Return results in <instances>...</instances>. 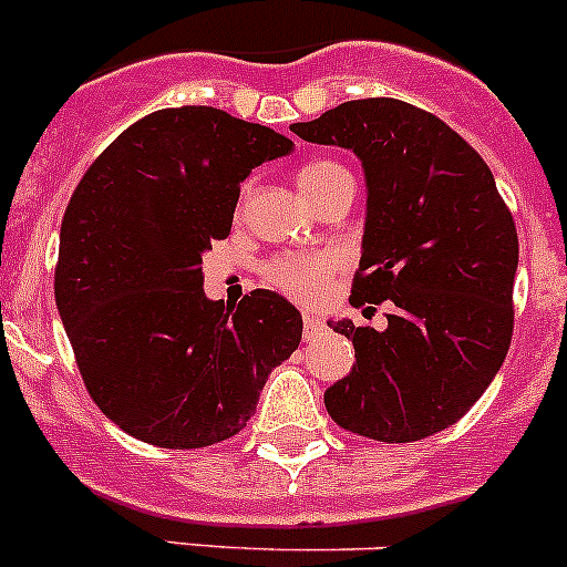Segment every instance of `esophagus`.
I'll return each instance as SVG.
<instances>
[{"label":"esophagus","mask_w":567,"mask_h":567,"mask_svg":"<svg viewBox=\"0 0 567 567\" xmlns=\"http://www.w3.org/2000/svg\"><path fill=\"white\" fill-rule=\"evenodd\" d=\"M302 330H306V341H313L317 336H322V317H319V313H302Z\"/></svg>","instance_id":"obj_1"}]
</instances>
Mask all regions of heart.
I'll use <instances>...</instances> for the list:
<instances>
[{
    "mask_svg": "<svg viewBox=\"0 0 567 567\" xmlns=\"http://www.w3.org/2000/svg\"><path fill=\"white\" fill-rule=\"evenodd\" d=\"M343 177H352V174L338 161H311L297 172V185L306 198H313ZM336 267L338 259L332 254H284L265 267V276L284 295L311 302L324 295L327 281H330Z\"/></svg>",
    "mask_w": 567,
    "mask_h": 567,
    "instance_id": "heart-1",
    "label": "heart"
}]
</instances>
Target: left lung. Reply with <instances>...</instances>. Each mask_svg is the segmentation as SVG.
I'll list each match as a JSON object with an SVG mask.
<instances>
[{
  "instance_id": "8db88e82",
  "label": "left lung",
  "mask_w": 567,
  "mask_h": 567,
  "mask_svg": "<svg viewBox=\"0 0 567 567\" xmlns=\"http://www.w3.org/2000/svg\"><path fill=\"white\" fill-rule=\"evenodd\" d=\"M291 133L360 157L369 202L349 302L395 306L382 332L327 322L354 343L327 412L377 442L447 429L497 377L513 336L518 237L492 168L440 116L395 97L347 101Z\"/></svg>"
}]
</instances>
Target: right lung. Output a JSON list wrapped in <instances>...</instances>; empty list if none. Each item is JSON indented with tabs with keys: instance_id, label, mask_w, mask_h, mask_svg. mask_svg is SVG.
Returning a JSON list of instances; mask_svg holds the SVG:
<instances>
[{
	"instance_id": "add662e5",
	"label": "right lung",
	"mask_w": 567,
	"mask_h": 567,
	"mask_svg": "<svg viewBox=\"0 0 567 567\" xmlns=\"http://www.w3.org/2000/svg\"><path fill=\"white\" fill-rule=\"evenodd\" d=\"M291 147L220 109H161L70 196L56 308L92 401L125 434L172 451L229 440L300 347V311L276 291L229 308L202 289V254L229 237L240 183Z\"/></svg>"
}]
</instances>
